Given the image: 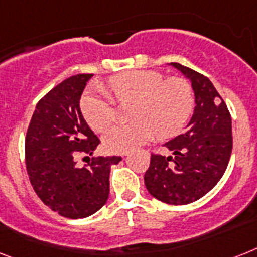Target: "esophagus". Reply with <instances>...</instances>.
I'll return each mask as SVG.
<instances>
[{
    "instance_id": "34e87169",
    "label": "esophagus",
    "mask_w": 257,
    "mask_h": 257,
    "mask_svg": "<svg viewBox=\"0 0 257 257\" xmlns=\"http://www.w3.org/2000/svg\"><path fill=\"white\" fill-rule=\"evenodd\" d=\"M124 156H125V157H126V156H128V153H126V154H124Z\"/></svg>"
}]
</instances>
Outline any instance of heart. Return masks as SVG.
Instances as JSON below:
<instances>
[{
	"label": "heart",
	"mask_w": 257,
	"mask_h": 257,
	"mask_svg": "<svg viewBox=\"0 0 257 257\" xmlns=\"http://www.w3.org/2000/svg\"><path fill=\"white\" fill-rule=\"evenodd\" d=\"M108 88L120 103L135 101L133 124L116 125L103 137L110 153H128L147 143L156 133L166 139L176 136L189 121L194 97L182 79H164L157 71H128L108 80ZM81 113L96 132H103L116 118V103L103 88L83 96Z\"/></svg>",
	"instance_id": "obj_1"
}]
</instances>
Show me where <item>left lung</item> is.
I'll use <instances>...</instances> for the list:
<instances>
[{
  "instance_id": "8db88e82",
  "label": "left lung",
  "mask_w": 257,
  "mask_h": 257,
  "mask_svg": "<svg viewBox=\"0 0 257 257\" xmlns=\"http://www.w3.org/2000/svg\"><path fill=\"white\" fill-rule=\"evenodd\" d=\"M191 83L194 113L186 132L165 144L172 154H152L144 176L150 195L169 204L201 199L219 182L232 152V122L210 79L179 63H169Z\"/></svg>"
}]
</instances>
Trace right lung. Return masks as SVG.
<instances>
[{
    "label": "right lung",
    "mask_w": 257,
    "mask_h": 257,
    "mask_svg": "<svg viewBox=\"0 0 257 257\" xmlns=\"http://www.w3.org/2000/svg\"><path fill=\"white\" fill-rule=\"evenodd\" d=\"M93 74H78L46 93L35 107L25 141L29 179L41 201L70 219L92 215L109 195V173L121 157H92L84 168L79 153L92 156L100 140L80 110V97Z\"/></svg>",
    "instance_id": "obj_1"
}]
</instances>
